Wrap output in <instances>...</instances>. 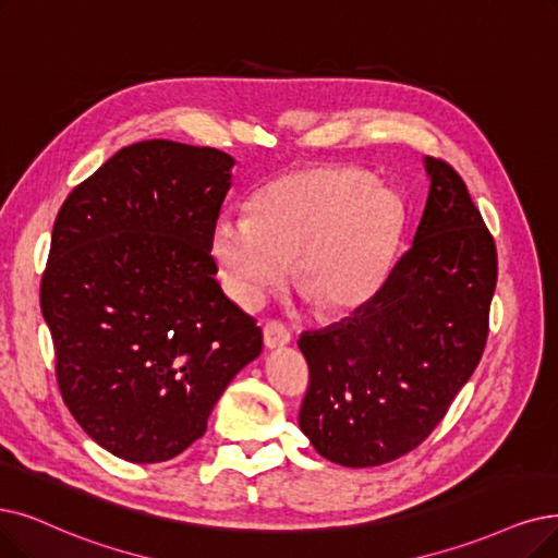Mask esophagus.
I'll use <instances>...</instances> for the list:
<instances>
[{
    "mask_svg": "<svg viewBox=\"0 0 558 558\" xmlns=\"http://www.w3.org/2000/svg\"><path fill=\"white\" fill-rule=\"evenodd\" d=\"M263 341L267 348H281L291 343V329H288L283 323L279 320H270L265 323L263 327Z\"/></svg>",
    "mask_w": 558,
    "mask_h": 558,
    "instance_id": "1",
    "label": "esophagus"
}]
</instances>
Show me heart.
I'll return each mask as SVG.
<instances>
[{
    "instance_id": "1",
    "label": "heart",
    "mask_w": 558,
    "mask_h": 558,
    "mask_svg": "<svg viewBox=\"0 0 558 558\" xmlns=\"http://www.w3.org/2000/svg\"><path fill=\"white\" fill-rule=\"evenodd\" d=\"M398 227L396 196L371 173L320 165L263 185L250 215L221 217L210 250L242 304L277 288L293 263L300 293L325 314H343L380 288Z\"/></svg>"
}]
</instances>
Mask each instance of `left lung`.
Wrapping results in <instances>:
<instances>
[{"instance_id": "1", "label": "left lung", "mask_w": 558, "mask_h": 558, "mask_svg": "<svg viewBox=\"0 0 558 558\" xmlns=\"http://www.w3.org/2000/svg\"><path fill=\"white\" fill-rule=\"evenodd\" d=\"M430 175L410 250L339 325L306 331L308 389L300 428L343 466L414 451L476 371L489 331L497 247L460 173L426 158Z\"/></svg>"}]
</instances>
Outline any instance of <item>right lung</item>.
Returning a JSON list of instances; mask_svg holds the SVG:
<instances>
[{"instance_id":"obj_1","label":"right lung","mask_w":558,"mask_h":558,"mask_svg":"<svg viewBox=\"0 0 558 558\" xmlns=\"http://www.w3.org/2000/svg\"><path fill=\"white\" fill-rule=\"evenodd\" d=\"M235 160L148 140L121 148L65 198L40 308L63 403L128 462H165L206 433L263 331L213 275V229Z\"/></svg>"}]
</instances>
